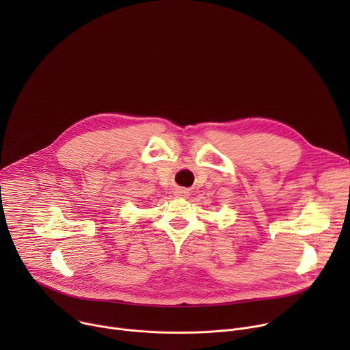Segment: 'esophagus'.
<instances>
[{
    "instance_id": "1",
    "label": "esophagus",
    "mask_w": 350,
    "mask_h": 350,
    "mask_svg": "<svg viewBox=\"0 0 350 350\" xmlns=\"http://www.w3.org/2000/svg\"><path fill=\"white\" fill-rule=\"evenodd\" d=\"M176 195H177V196H183V198H185V196L188 195V191H187V189H184V188H177V189H176Z\"/></svg>"
}]
</instances>
